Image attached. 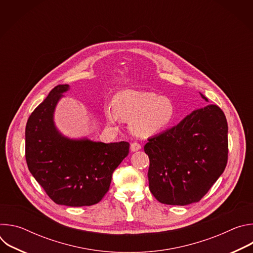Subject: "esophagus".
Instances as JSON below:
<instances>
[{
	"label": "esophagus",
	"mask_w": 253,
	"mask_h": 253,
	"mask_svg": "<svg viewBox=\"0 0 253 253\" xmlns=\"http://www.w3.org/2000/svg\"><path fill=\"white\" fill-rule=\"evenodd\" d=\"M130 148H131V151L135 152V151H138V150L141 149V145H140L139 143H137V142H133V143H131Z\"/></svg>",
	"instance_id": "esophagus-1"
}]
</instances>
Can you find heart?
<instances>
[{
    "label": "heart",
    "mask_w": 253,
    "mask_h": 253,
    "mask_svg": "<svg viewBox=\"0 0 253 253\" xmlns=\"http://www.w3.org/2000/svg\"><path fill=\"white\" fill-rule=\"evenodd\" d=\"M106 117L109 122L118 118L131 120V131L144 137L169 127L174 118V107L169 99L155 93L124 91L115 97L113 108H107Z\"/></svg>",
    "instance_id": "heart-1"
}]
</instances>
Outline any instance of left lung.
Returning <instances> with one entry per match:
<instances>
[{"label": "left lung", "instance_id": "left-lung-1", "mask_svg": "<svg viewBox=\"0 0 253 253\" xmlns=\"http://www.w3.org/2000/svg\"><path fill=\"white\" fill-rule=\"evenodd\" d=\"M227 132L223 111L208 105L149 138L144 151L150 161L148 180L153 196L168 205L200 201L226 167Z\"/></svg>", "mask_w": 253, "mask_h": 253}]
</instances>
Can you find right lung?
Returning <instances> with one entry per match:
<instances>
[{
    "label": "right lung",
    "instance_id": "add662e5",
    "mask_svg": "<svg viewBox=\"0 0 253 253\" xmlns=\"http://www.w3.org/2000/svg\"><path fill=\"white\" fill-rule=\"evenodd\" d=\"M69 85H58L32 112L26 125L28 168L57 204L81 207L98 203L112 174L129 153L130 144L72 140L56 129L53 115Z\"/></svg>",
    "mask_w": 253,
    "mask_h": 253
}]
</instances>
